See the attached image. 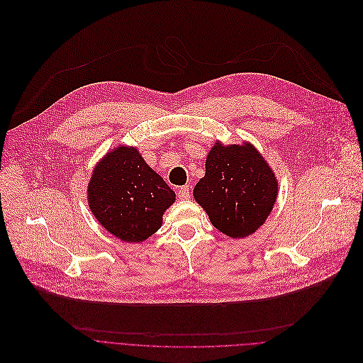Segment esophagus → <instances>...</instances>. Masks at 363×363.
Segmentation results:
<instances>
[{"instance_id":"1","label":"esophagus","mask_w":363,"mask_h":363,"mask_svg":"<svg viewBox=\"0 0 363 363\" xmlns=\"http://www.w3.org/2000/svg\"><path fill=\"white\" fill-rule=\"evenodd\" d=\"M179 199H182V200H187V199H190V187L189 186H182V187H179Z\"/></svg>"}]
</instances>
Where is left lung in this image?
<instances>
[{
  "label": "left lung",
  "mask_w": 363,
  "mask_h": 363,
  "mask_svg": "<svg viewBox=\"0 0 363 363\" xmlns=\"http://www.w3.org/2000/svg\"><path fill=\"white\" fill-rule=\"evenodd\" d=\"M211 225L230 238L256 232L273 208L277 182L250 144L223 147L216 143L206 160V174L193 190Z\"/></svg>",
  "instance_id": "8db88e82"
}]
</instances>
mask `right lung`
Wrapping results in <instances>:
<instances>
[{
	"instance_id": "add662e5",
	"label": "right lung",
	"mask_w": 363,
	"mask_h": 363,
	"mask_svg": "<svg viewBox=\"0 0 363 363\" xmlns=\"http://www.w3.org/2000/svg\"><path fill=\"white\" fill-rule=\"evenodd\" d=\"M174 199V191L134 147L108 153L89 183V204L96 219L111 235L130 243L156 233Z\"/></svg>"
}]
</instances>
